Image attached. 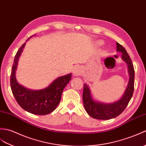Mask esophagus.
Wrapping results in <instances>:
<instances>
[{
    "mask_svg": "<svg viewBox=\"0 0 146 146\" xmlns=\"http://www.w3.org/2000/svg\"><path fill=\"white\" fill-rule=\"evenodd\" d=\"M82 73V68L80 66H78L74 68L73 70V74L74 76H80Z\"/></svg>",
    "mask_w": 146,
    "mask_h": 146,
    "instance_id": "34e87169",
    "label": "esophagus"
}]
</instances>
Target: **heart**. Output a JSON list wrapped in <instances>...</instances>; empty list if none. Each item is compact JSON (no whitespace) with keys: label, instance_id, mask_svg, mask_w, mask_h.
Returning a JSON list of instances; mask_svg holds the SVG:
<instances>
[{"label":"heart","instance_id":"b5f03b06","mask_svg":"<svg viewBox=\"0 0 146 146\" xmlns=\"http://www.w3.org/2000/svg\"><path fill=\"white\" fill-rule=\"evenodd\" d=\"M99 43H100V45H101V44H102V42H99Z\"/></svg>","mask_w":146,"mask_h":146}]
</instances>
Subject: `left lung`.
Here are the masks:
<instances>
[{"mask_svg": "<svg viewBox=\"0 0 146 146\" xmlns=\"http://www.w3.org/2000/svg\"><path fill=\"white\" fill-rule=\"evenodd\" d=\"M117 52H121V58L127 65L129 75L127 85L123 96L114 102L104 103L94 100L91 95L90 87L84 84L83 100L85 110L91 117L94 119L108 120L117 117L123 113L133 96L134 85V70L129 55L126 50L119 43H116Z\"/></svg>", "mask_w": 146, "mask_h": 146, "instance_id": "obj_1", "label": "left lung"}]
</instances>
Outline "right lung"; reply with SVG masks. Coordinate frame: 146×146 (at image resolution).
Segmentation results:
<instances>
[{"instance_id": "add662e5", "label": "right lung", "mask_w": 146, "mask_h": 146, "mask_svg": "<svg viewBox=\"0 0 146 146\" xmlns=\"http://www.w3.org/2000/svg\"><path fill=\"white\" fill-rule=\"evenodd\" d=\"M25 45V43L17 51L13 61L11 76L12 93L17 102L26 111L36 115L48 114L55 110L59 104L63 91L72 79V73L58 77L43 89L33 90L23 86L17 80L15 72L19 57Z\"/></svg>"}]
</instances>
